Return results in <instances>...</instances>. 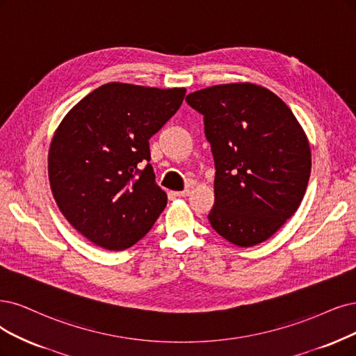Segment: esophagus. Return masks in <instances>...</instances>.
I'll use <instances>...</instances> for the list:
<instances>
[{"mask_svg":"<svg viewBox=\"0 0 356 356\" xmlns=\"http://www.w3.org/2000/svg\"><path fill=\"white\" fill-rule=\"evenodd\" d=\"M191 193L189 189H185V191H180V192H175L176 196H179V198H185V196H188Z\"/></svg>","mask_w":356,"mask_h":356,"instance_id":"1","label":"esophagus"}]
</instances>
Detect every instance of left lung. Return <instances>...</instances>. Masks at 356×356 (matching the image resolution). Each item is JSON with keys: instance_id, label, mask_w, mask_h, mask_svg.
I'll return each mask as SVG.
<instances>
[{"instance_id": "8db88e82", "label": "left lung", "mask_w": 356, "mask_h": 356, "mask_svg": "<svg viewBox=\"0 0 356 356\" xmlns=\"http://www.w3.org/2000/svg\"><path fill=\"white\" fill-rule=\"evenodd\" d=\"M186 102L204 115L214 156L213 229L233 245L267 241L299 208L311 175V149L291 108L254 83L216 85Z\"/></svg>"}]
</instances>
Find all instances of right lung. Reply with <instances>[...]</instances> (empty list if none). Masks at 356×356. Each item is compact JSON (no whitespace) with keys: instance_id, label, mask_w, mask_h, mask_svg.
<instances>
[{"instance_id":"right-lung-1","label":"right lung","mask_w":356,"mask_h":356,"mask_svg":"<svg viewBox=\"0 0 356 356\" xmlns=\"http://www.w3.org/2000/svg\"><path fill=\"white\" fill-rule=\"evenodd\" d=\"M185 88L107 83L63 118L48 176L63 216L88 241L123 251L147 234L167 205L149 164V139L176 114Z\"/></svg>"}]
</instances>
